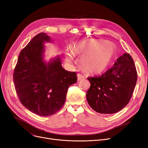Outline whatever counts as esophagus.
<instances>
[{"label": "esophagus", "instance_id": "34e87169", "mask_svg": "<svg viewBox=\"0 0 148 148\" xmlns=\"http://www.w3.org/2000/svg\"><path fill=\"white\" fill-rule=\"evenodd\" d=\"M77 78H78V80H80L84 78V75L83 74H82V73H79L78 74H77Z\"/></svg>", "mask_w": 148, "mask_h": 148}]
</instances>
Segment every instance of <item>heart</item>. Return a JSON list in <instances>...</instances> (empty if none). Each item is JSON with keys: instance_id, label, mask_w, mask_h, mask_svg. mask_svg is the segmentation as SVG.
Wrapping results in <instances>:
<instances>
[{"instance_id": "b5f03b06", "label": "heart", "mask_w": 148, "mask_h": 148, "mask_svg": "<svg viewBox=\"0 0 148 148\" xmlns=\"http://www.w3.org/2000/svg\"><path fill=\"white\" fill-rule=\"evenodd\" d=\"M115 53L114 46L110 42L101 40L81 41L66 50L65 57L68 62L73 60L75 54H83L80 62L83 68L91 73L103 71L110 64Z\"/></svg>"}]
</instances>
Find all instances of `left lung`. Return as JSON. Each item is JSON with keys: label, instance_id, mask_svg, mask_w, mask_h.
Segmentation results:
<instances>
[{"label": "left lung", "instance_id": "left-lung-1", "mask_svg": "<svg viewBox=\"0 0 148 148\" xmlns=\"http://www.w3.org/2000/svg\"><path fill=\"white\" fill-rule=\"evenodd\" d=\"M88 79L90 86L86 98L90 107L99 113L112 114L121 110L129 103L137 73L133 58L128 53H124L105 73Z\"/></svg>", "mask_w": 148, "mask_h": 148}]
</instances>
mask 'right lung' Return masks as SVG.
<instances>
[{"instance_id":"obj_1","label":"right lung","mask_w":148,"mask_h":148,"mask_svg":"<svg viewBox=\"0 0 148 148\" xmlns=\"http://www.w3.org/2000/svg\"><path fill=\"white\" fill-rule=\"evenodd\" d=\"M44 33L34 36L20 51L13 74L15 91L27 110L41 116L57 113L63 107L69 86L77 81L76 72L66 71L58 57L47 64L42 59Z\"/></svg>"}]
</instances>
